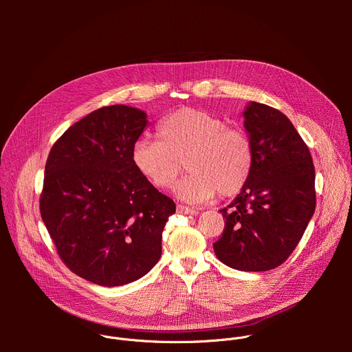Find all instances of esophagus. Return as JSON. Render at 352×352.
<instances>
[{
	"instance_id": "1",
	"label": "esophagus",
	"mask_w": 352,
	"mask_h": 352,
	"mask_svg": "<svg viewBox=\"0 0 352 352\" xmlns=\"http://www.w3.org/2000/svg\"><path fill=\"white\" fill-rule=\"evenodd\" d=\"M177 213H179V214H195L196 210L192 209V208L184 206V205H177Z\"/></svg>"
}]
</instances>
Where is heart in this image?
Listing matches in <instances>:
<instances>
[{
  "instance_id": "obj_1",
  "label": "heart",
  "mask_w": 352,
  "mask_h": 352,
  "mask_svg": "<svg viewBox=\"0 0 352 352\" xmlns=\"http://www.w3.org/2000/svg\"><path fill=\"white\" fill-rule=\"evenodd\" d=\"M157 136L135 142L132 163L150 184L170 189L185 162L190 173L177 186V195L188 202H205L217 192L234 196L252 174L255 153L249 135L205 110H175L160 121Z\"/></svg>"
}]
</instances>
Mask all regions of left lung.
<instances>
[{"instance_id": "left-lung-1", "label": "left lung", "mask_w": 352, "mask_h": 352, "mask_svg": "<svg viewBox=\"0 0 352 352\" xmlns=\"http://www.w3.org/2000/svg\"><path fill=\"white\" fill-rule=\"evenodd\" d=\"M243 117L254 168L239 195L220 210L226 224L213 248L232 269L266 272L289 258L315 213V166L307 143L281 111L252 102Z\"/></svg>"}]
</instances>
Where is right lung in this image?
Masks as SVG:
<instances>
[{"instance_id": "obj_1", "label": "right lung", "mask_w": 352, "mask_h": 352, "mask_svg": "<svg viewBox=\"0 0 352 352\" xmlns=\"http://www.w3.org/2000/svg\"><path fill=\"white\" fill-rule=\"evenodd\" d=\"M146 124L133 107L94 110L56 140L45 163L41 219L64 265L98 285H124L152 269L175 213L132 163Z\"/></svg>"}]
</instances>
